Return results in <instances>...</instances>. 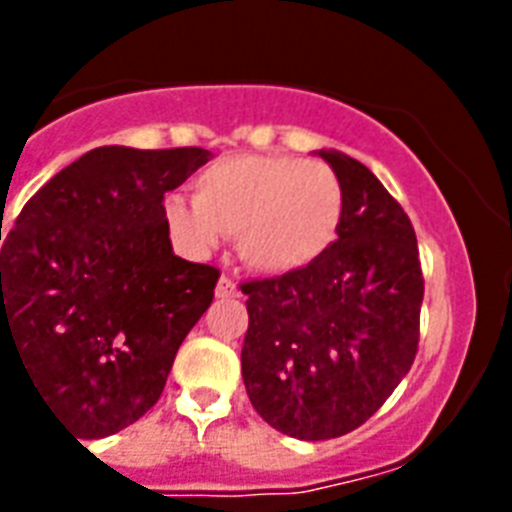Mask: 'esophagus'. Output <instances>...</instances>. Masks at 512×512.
<instances>
[{
	"mask_svg": "<svg viewBox=\"0 0 512 512\" xmlns=\"http://www.w3.org/2000/svg\"><path fill=\"white\" fill-rule=\"evenodd\" d=\"M215 295L220 297V300H228V297H239V289H236V284H233L228 276H220V281H217L215 287Z\"/></svg>",
	"mask_w": 512,
	"mask_h": 512,
	"instance_id": "obj_1",
	"label": "esophagus"
}]
</instances>
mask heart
Wrapping results in <instances>:
<instances>
[{
	"label": "heart",
	"instance_id": "heart-1",
	"mask_svg": "<svg viewBox=\"0 0 512 512\" xmlns=\"http://www.w3.org/2000/svg\"><path fill=\"white\" fill-rule=\"evenodd\" d=\"M345 215L340 177L324 162L281 154L217 159L193 183V201L170 196L164 223L191 255L236 236L241 263L265 276L303 271L335 244Z\"/></svg>",
	"mask_w": 512,
	"mask_h": 512
}]
</instances>
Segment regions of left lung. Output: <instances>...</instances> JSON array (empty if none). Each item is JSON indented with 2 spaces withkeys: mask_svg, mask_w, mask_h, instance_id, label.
<instances>
[{
  "mask_svg": "<svg viewBox=\"0 0 512 512\" xmlns=\"http://www.w3.org/2000/svg\"><path fill=\"white\" fill-rule=\"evenodd\" d=\"M340 177L345 215L327 255L247 281L241 377L255 412L300 441L345 436L412 369L425 281L409 217L364 164L319 151Z\"/></svg>",
  "mask_w": 512,
  "mask_h": 512,
  "instance_id": "obj_1",
  "label": "left lung"
}]
</instances>
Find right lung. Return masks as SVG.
Here are the masks:
<instances>
[{
  "mask_svg": "<svg viewBox=\"0 0 512 512\" xmlns=\"http://www.w3.org/2000/svg\"><path fill=\"white\" fill-rule=\"evenodd\" d=\"M204 148L100 146L20 209L0 236V358L10 342L76 438H103L159 401L180 342L220 273L172 252L164 193Z\"/></svg>",
  "mask_w": 512,
  "mask_h": 512,
  "instance_id": "1",
  "label": "right lung"
}]
</instances>
